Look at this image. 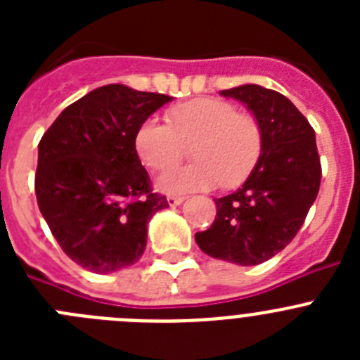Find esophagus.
<instances>
[{"label": "esophagus", "instance_id": "obj_1", "mask_svg": "<svg viewBox=\"0 0 360 360\" xmlns=\"http://www.w3.org/2000/svg\"><path fill=\"white\" fill-rule=\"evenodd\" d=\"M184 200H186L184 196H167V203H169L171 207H173V205H180Z\"/></svg>", "mask_w": 360, "mask_h": 360}]
</instances>
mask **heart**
<instances>
[{"label": "heart", "instance_id": "heart-1", "mask_svg": "<svg viewBox=\"0 0 360 360\" xmlns=\"http://www.w3.org/2000/svg\"><path fill=\"white\" fill-rule=\"evenodd\" d=\"M195 146L196 164L158 178L165 193L207 191L225 182L238 186L249 178L263 151L262 126L236 106L219 98H196L173 111V124L149 117L135 135L141 160L151 169H169L182 160L186 146Z\"/></svg>", "mask_w": 360, "mask_h": 360}]
</instances>
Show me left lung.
<instances>
[{
	"mask_svg": "<svg viewBox=\"0 0 360 360\" xmlns=\"http://www.w3.org/2000/svg\"><path fill=\"white\" fill-rule=\"evenodd\" d=\"M252 111L263 151L243 186L214 198L216 218L195 240L207 256L252 266L281 252L303 225L321 184L316 131L285 95L259 84L219 91Z\"/></svg>",
	"mask_w": 360,
	"mask_h": 360,
	"instance_id": "8db88e82",
	"label": "left lung"
}]
</instances>
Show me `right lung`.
<instances>
[{
    "label": "right lung",
    "mask_w": 360,
    "mask_h": 360,
    "mask_svg": "<svg viewBox=\"0 0 360 360\" xmlns=\"http://www.w3.org/2000/svg\"><path fill=\"white\" fill-rule=\"evenodd\" d=\"M173 97L101 86L70 104L39 142L37 205L66 256L95 274L141 259L148 221L169 207L136 155L141 124Z\"/></svg>",
    "instance_id": "add662e5"
}]
</instances>
